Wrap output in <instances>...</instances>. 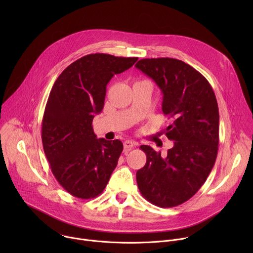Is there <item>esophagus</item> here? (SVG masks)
<instances>
[{
  "mask_svg": "<svg viewBox=\"0 0 253 253\" xmlns=\"http://www.w3.org/2000/svg\"><path fill=\"white\" fill-rule=\"evenodd\" d=\"M135 145H136L135 142H133V141H131V140H126V141L124 142V149H125V151L131 150Z\"/></svg>",
  "mask_w": 253,
  "mask_h": 253,
  "instance_id": "34e87169",
  "label": "esophagus"
}]
</instances>
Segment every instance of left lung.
<instances>
[{
	"label": "left lung",
	"instance_id": "1",
	"mask_svg": "<svg viewBox=\"0 0 253 253\" xmlns=\"http://www.w3.org/2000/svg\"><path fill=\"white\" fill-rule=\"evenodd\" d=\"M135 67L160 88L162 111L172 120L165 134L174 141L165 157L140 146L147 160L136 173L138 188L152 204L174 207L200 189L214 166L219 143L217 101L206 78L183 61L142 59Z\"/></svg>",
	"mask_w": 253,
	"mask_h": 253
}]
</instances>
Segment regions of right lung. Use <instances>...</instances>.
Returning <instances> with one entry per match:
<instances>
[{"mask_svg":"<svg viewBox=\"0 0 253 253\" xmlns=\"http://www.w3.org/2000/svg\"><path fill=\"white\" fill-rule=\"evenodd\" d=\"M138 60L90 54L69 65L50 92L42 122V142L57 181L81 199L105 189L123 150L120 140L97 139L92 121L99 114L107 84Z\"/></svg>","mask_w":253,"mask_h":253,"instance_id":"add662e5","label":"right lung"}]
</instances>
